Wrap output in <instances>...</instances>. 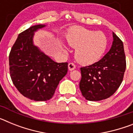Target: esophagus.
Here are the masks:
<instances>
[{
	"label": "esophagus",
	"mask_w": 133,
	"mask_h": 133,
	"mask_svg": "<svg viewBox=\"0 0 133 133\" xmlns=\"http://www.w3.org/2000/svg\"><path fill=\"white\" fill-rule=\"evenodd\" d=\"M68 67H69V70H72L76 68V65L73 63H70L68 65Z\"/></svg>",
	"instance_id": "1"
}]
</instances>
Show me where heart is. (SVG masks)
<instances>
[{
    "mask_svg": "<svg viewBox=\"0 0 133 133\" xmlns=\"http://www.w3.org/2000/svg\"><path fill=\"white\" fill-rule=\"evenodd\" d=\"M68 44L75 50V58L78 63L90 65L103 57L108 47V38L101 31H95L77 26L66 35Z\"/></svg>",
    "mask_w": 133,
    "mask_h": 133,
    "instance_id": "b5f03b06",
    "label": "heart"
}]
</instances>
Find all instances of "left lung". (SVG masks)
<instances>
[{
    "label": "left lung",
    "instance_id": "1",
    "mask_svg": "<svg viewBox=\"0 0 133 133\" xmlns=\"http://www.w3.org/2000/svg\"><path fill=\"white\" fill-rule=\"evenodd\" d=\"M113 42L109 52L91 65L81 68L79 87L88 101H98L112 96L121 84L126 69L123 41L112 32Z\"/></svg>",
    "mask_w": 133,
    "mask_h": 133
}]
</instances>
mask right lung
<instances>
[{
	"mask_svg": "<svg viewBox=\"0 0 133 133\" xmlns=\"http://www.w3.org/2000/svg\"><path fill=\"white\" fill-rule=\"evenodd\" d=\"M44 26H32L20 33L9 54L14 85L24 97L35 101L52 98L68 70V63H56L33 44L34 32Z\"/></svg>",
	"mask_w": 133,
	"mask_h": 133,
	"instance_id": "add662e5",
	"label": "right lung"
}]
</instances>
